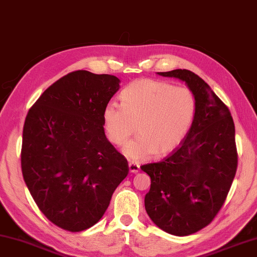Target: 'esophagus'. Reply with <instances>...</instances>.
Here are the masks:
<instances>
[{"label":"esophagus","instance_id":"obj_1","mask_svg":"<svg viewBox=\"0 0 257 257\" xmlns=\"http://www.w3.org/2000/svg\"><path fill=\"white\" fill-rule=\"evenodd\" d=\"M128 167H129V172L132 174H136L140 172V165L135 164V162H129Z\"/></svg>","mask_w":257,"mask_h":257}]
</instances>
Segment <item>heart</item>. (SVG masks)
Returning <instances> with one entry per match:
<instances>
[{
	"instance_id": "heart-1",
	"label": "heart",
	"mask_w": 257,
	"mask_h": 257,
	"mask_svg": "<svg viewBox=\"0 0 257 257\" xmlns=\"http://www.w3.org/2000/svg\"><path fill=\"white\" fill-rule=\"evenodd\" d=\"M120 99L121 105L111 101L104 107V127L117 146L127 143L137 129L140 136L123 150L134 161L174 151L190 132L197 112V100L189 88L165 81H134L121 91Z\"/></svg>"
}]
</instances>
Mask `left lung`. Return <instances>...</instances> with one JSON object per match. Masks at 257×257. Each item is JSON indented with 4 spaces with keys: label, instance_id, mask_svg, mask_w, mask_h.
I'll list each match as a JSON object with an SVG mask.
<instances>
[{
    "label": "left lung",
    "instance_id": "8db88e82",
    "mask_svg": "<svg viewBox=\"0 0 257 257\" xmlns=\"http://www.w3.org/2000/svg\"><path fill=\"white\" fill-rule=\"evenodd\" d=\"M185 82L194 93L197 112L180 148L141 169L151 177L146 213L158 227L174 235L203 229L221 209L237 172L234 123L211 88L193 72H158Z\"/></svg>",
    "mask_w": 257,
    "mask_h": 257
}]
</instances>
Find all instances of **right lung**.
<instances>
[{
	"label": "right lung",
	"instance_id": "add662e5",
	"mask_svg": "<svg viewBox=\"0 0 257 257\" xmlns=\"http://www.w3.org/2000/svg\"><path fill=\"white\" fill-rule=\"evenodd\" d=\"M114 75L68 73L31 107L23 130L22 172L49 221L71 232L95 225L129 173L105 136L103 111L120 88Z\"/></svg>",
	"mask_w": 257,
	"mask_h": 257
}]
</instances>
